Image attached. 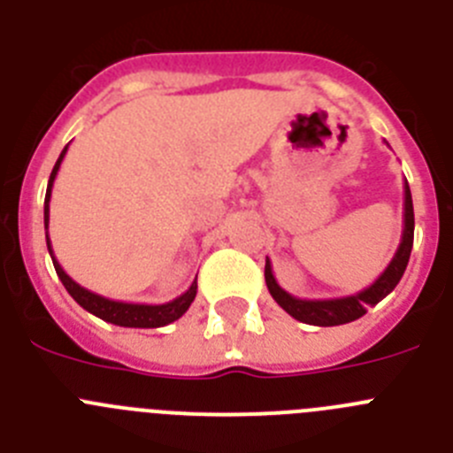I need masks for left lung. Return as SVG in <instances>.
<instances>
[{"instance_id":"1","label":"left lung","mask_w":453,"mask_h":453,"mask_svg":"<svg viewBox=\"0 0 453 453\" xmlns=\"http://www.w3.org/2000/svg\"><path fill=\"white\" fill-rule=\"evenodd\" d=\"M413 234H415V215H413V199H411V188L408 181H403V229H402V242H399L397 251L392 256V261L388 263L381 276L376 279L372 286L363 288L356 295H347V297L335 299H299L292 297L290 292L283 290L276 283L274 274H272V263L265 258V283L274 302L292 315L295 319L303 324H313V326H338V324L354 322V319L363 318L367 313V308L376 306L383 297H388L399 279L403 276L411 258V250H413Z\"/></svg>"}]
</instances>
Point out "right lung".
I'll return each instance as SVG.
<instances>
[{"label": "right lung", "mask_w": 453, "mask_h": 453, "mask_svg": "<svg viewBox=\"0 0 453 453\" xmlns=\"http://www.w3.org/2000/svg\"><path fill=\"white\" fill-rule=\"evenodd\" d=\"M67 154V147L61 151L58 161H56L54 170H51L50 183H47V195H45V231L50 229V199H51V188H54V179L58 174V167H61L63 158ZM47 250H50L51 261H54L56 274L63 281L65 290L70 292L72 299L79 303L81 308H86L88 313H92L95 318L104 319V322L118 324V326H129V329H158V326H165L172 324L174 319L181 318L186 313L190 303L195 302V295H197V279L190 283L183 295H179L177 299L165 303H129V302H115V299H108L97 295V292L88 290V288L79 286L70 274L61 267V263L56 261L54 250H51V240L47 235Z\"/></svg>", "instance_id": "add662e5"}]
</instances>
